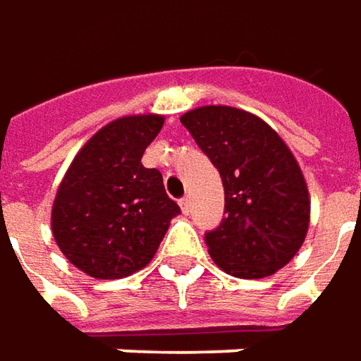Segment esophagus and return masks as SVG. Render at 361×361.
<instances>
[{
  "label": "esophagus",
  "mask_w": 361,
  "mask_h": 361,
  "mask_svg": "<svg viewBox=\"0 0 361 361\" xmlns=\"http://www.w3.org/2000/svg\"><path fill=\"white\" fill-rule=\"evenodd\" d=\"M180 207H181V212H183V214L188 216V214H190V207H192V202H190V197H181Z\"/></svg>",
  "instance_id": "34e87169"
}]
</instances>
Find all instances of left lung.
Returning a JSON list of instances; mask_svg holds the SVG:
<instances>
[{
  "label": "left lung",
  "mask_w": 361,
  "mask_h": 361,
  "mask_svg": "<svg viewBox=\"0 0 361 361\" xmlns=\"http://www.w3.org/2000/svg\"><path fill=\"white\" fill-rule=\"evenodd\" d=\"M180 121L221 176L226 218L205 233L226 274L259 280L290 264L310 228V192L292 149L254 114L202 106Z\"/></svg>",
  "instance_id": "1"
}]
</instances>
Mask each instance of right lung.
<instances>
[{
    "label": "right lung",
    "instance_id": "obj_1",
    "mask_svg": "<svg viewBox=\"0 0 361 361\" xmlns=\"http://www.w3.org/2000/svg\"><path fill=\"white\" fill-rule=\"evenodd\" d=\"M164 121L157 114L109 121L83 143L57 188L51 207L57 247L95 280H119L147 266L180 214L161 173L142 164Z\"/></svg>",
    "mask_w": 361,
    "mask_h": 361
}]
</instances>
